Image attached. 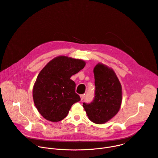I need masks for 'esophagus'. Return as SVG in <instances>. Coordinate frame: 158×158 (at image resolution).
<instances>
[{
    "label": "esophagus",
    "instance_id": "esophagus-1",
    "mask_svg": "<svg viewBox=\"0 0 158 158\" xmlns=\"http://www.w3.org/2000/svg\"><path fill=\"white\" fill-rule=\"evenodd\" d=\"M80 97H81V101H82V100L84 99V98L85 96H84V94H81V95H80Z\"/></svg>",
    "mask_w": 158,
    "mask_h": 158
}]
</instances>
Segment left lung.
<instances>
[{"label":"left lung","mask_w":158,"mask_h":158,"mask_svg":"<svg viewBox=\"0 0 158 158\" xmlns=\"http://www.w3.org/2000/svg\"><path fill=\"white\" fill-rule=\"evenodd\" d=\"M95 96L90 104L83 103L89 119L102 124L113 118L119 110L122 102L121 84L114 71L99 63L94 69Z\"/></svg>","instance_id":"1"}]
</instances>
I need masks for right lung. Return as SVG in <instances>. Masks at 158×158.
Segmentation results:
<instances>
[{
    "label": "right lung",
    "mask_w": 158,
    "mask_h": 158,
    "mask_svg": "<svg viewBox=\"0 0 158 158\" xmlns=\"http://www.w3.org/2000/svg\"><path fill=\"white\" fill-rule=\"evenodd\" d=\"M85 62L81 59L58 56L39 73L33 87V99L39 113L46 119L58 122L64 119L81 98L76 93L73 75L82 69Z\"/></svg>",
    "instance_id": "1"
}]
</instances>
